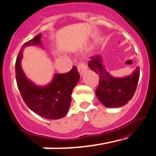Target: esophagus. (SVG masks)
<instances>
[{"mask_svg": "<svg viewBox=\"0 0 156 156\" xmlns=\"http://www.w3.org/2000/svg\"><path fill=\"white\" fill-rule=\"evenodd\" d=\"M85 71H86V70H85V67H83L82 65H80L79 66H78V72H79L81 75H82L83 74L85 73Z\"/></svg>", "mask_w": 156, "mask_h": 156, "instance_id": "34e87169", "label": "esophagus"}]
</instances>
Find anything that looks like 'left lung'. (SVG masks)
<instances>
[{
    "label": "left lung",
    "mask_w": 156,
    "mask_h": 156,
    "mask_svg": "<svg viewBox=\"0 0 156 156\" xmlns=\"http://www.w3.org/2000/svg\"><path fill=\"white\" fill-rule=\"evenodd\" d=\"M91 59L88 67L99 76V85L95 91L98 100L107 108L122 107L127 104L137 88L140 75L139 67L129 76L115 78L105 68L101 55L91 57Z\"/></svg>",
    "instance_id": "obj_1"
}]
</instances>
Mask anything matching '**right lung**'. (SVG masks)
<instances>
[{
  "instance_id": "add662e5",
  "label": "right lung",
  "mask_w": 156,
  "mask_h": 156,
  "mask_svg": "<svg viewBox=\"0 0 156 156\" xmlns=\"http://www.w3.org/2000/svg\"><path fill=\"white\" fill-rule=\"evenodd\" d=\"M41 34L25 42L17 55L15 63L17 88L27 107L38 115L48 119H59L67 115L71 102V93L80 75L75 66L65 74H55L50 84L37 86L28 79L21 68L23 50L30 45L42 46Z\"/></svg>"
}]
</instances>
